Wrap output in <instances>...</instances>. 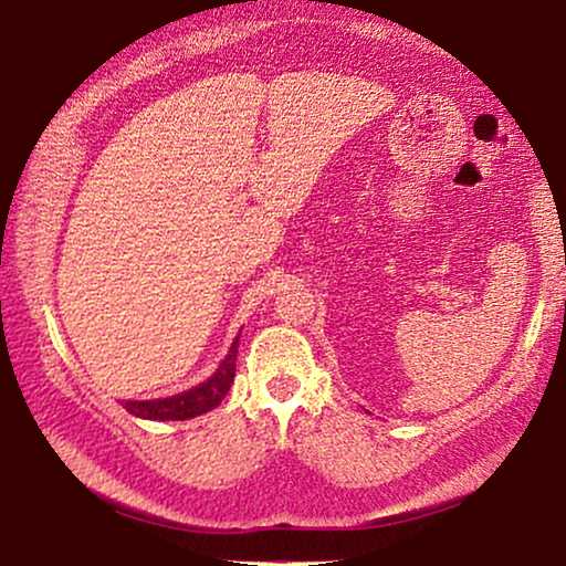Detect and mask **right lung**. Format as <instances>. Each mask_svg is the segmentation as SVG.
<instances>
[{
    "mask_svg": "<svg viewBox=\"0 0 566 566\" xmlns=\"http://www.w3.org/2000/svg\"><path fill=\"white\" fill-rule=\"evenodd\" d=\"M235 357H239V336H235L233 346H230L228 357L220 361L218 373L207 378L199 386L184 390L178 396H167V399H151V401H125L123 407L130 415L142 417V420H191V417L205 415L220 407L230 390V382L235 378Z\"/></svg>",
    "mask_w": 566,
    "mask_h": 566,
    "instance_id": "right-lung-1",
    "label": "right lung"
}]
</instances>
